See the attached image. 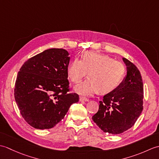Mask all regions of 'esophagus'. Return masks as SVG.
Here are the masks:
<instances>
[{
  "label": "esophagus",
  "instance_id": "1",
  "mask_svg": "<svg viewBox=\"0 0 159 159\" xmlns=\"http://www.w3.org/2000/svg\"><path fill=\"white\" fill-rule=\"evenodd\" d=\"M80 101H81V102H87V101H89V99L85 97H80Z\"/></svg>",
  "mask_w": 159,
  "mask_h": 159
}]
</instances>
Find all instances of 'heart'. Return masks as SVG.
<instances>
[{"instance_id":"heart-1","label":"heart","mask_w":159,"mask_h":159,"mask_svg":"<svg viewBox=\"0 0 159 159\" xmlns=\"http://www.w3.org/2000/svg\"><path fill=\"white\" fill-rule=\"evenodd\" d=\"M67 75L74 83H79L88 72L89 78L75 87L83 96H91L100 92L107 94L120 85L126 74L123 63L109 55L92 51L83 54L81 60L74 59L67 67Z\"/></svg>"}]
</instances>
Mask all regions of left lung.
<instances>
[{
    "instance_id": "1",
    "label": "left lung",
    "mask_w": 159,
    "mask_h": 159,
    "mask_svg": "<svg viewBox=\"0 0 159 159\" xmlns=\"http://www.w3.org/2000/svg\"><path fill=\"white\" fill-rule=\"evenodd\" d=\"M127 74L120 85L104 96L98 111L92 117L105 133L120 134L136 122L143 111V85L141 73L134 63L123 58Z\"/></svg>"
}]
</instances>
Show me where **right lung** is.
<instances>
[{"instance_id": "obj_1", "label": "right lung", "mask_w": 159, "mask_h": 159, "mask_svg": "<svg viewBox=\"0 0 159 159\" xmlns=\"http://www.w3.org/2000/svg\"><path fill=\"white\" fill-rule=\"evenodd\" d=\"M68 52L50 48L31 57L23 64L16 78L14 97L22 117L37 129L56 126L73 103L76 93H69L67 69Z\"/></svg>"}]
</instances>
